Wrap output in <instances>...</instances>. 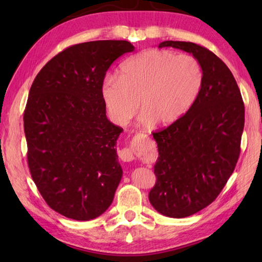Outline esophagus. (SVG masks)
Instances as JSON below:
<instances>
[{
	"label": "esophagus",
	"instance_id": "obj_1",
	"mask_svg": "<svg viewBox=\"0 0 262 262\" xmlns=\"http://www.w3.org/2000/svg\"><path fill=\"white\" fill-rule=\"evenodd\" d=\"M136 148H123L121 151H119V157L123 162H132L135 158Z\"/></svg>",
	"mask_w": 262,
	"mask_h": 262
}]
</instances>
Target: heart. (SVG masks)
I'll return each mask as SVG.
<instances>
[{"instance_id":"obj_1","label":"heart","mask_w":262,"mask_h":262,"mask_svg":"<svg viewBox=\"0 0 262 262\" xmlns=\"http://www.w3.org/2000/svg\"><path fill=\"white\" fill-rule=\"evenodd\" d=\"M203 79L196 57L154 48L122 62L119 76H105L100 95L110 119L119 126H126L141 106L142 125L168 127L194 105Z\"/></svg>"}]
</instances>
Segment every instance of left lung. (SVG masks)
<instances>
[{
	"label": "left lung",
	"instance_id": "left-lung-1",
	"mask_svg": "<svg viewBox=\"0 0 262 262\" xmlns=\"http://www.w3.org/2000/svg\"><path fill=\"white\" fill-rule=\"evenodd\" d=\"M158 47L190 53L205 74L188 112L152 133L158 158L149 201L162 215L184 219L209 206L232 174L241 154L245 107L232 73L214 53L186 41L167 40Z\"/></svg>",
	"mask_w": 262,
	"mask_h": 262
}]
</instances>
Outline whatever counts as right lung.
Listing matches in <instances>:
<instances>
[{
    "instance_id": "1",
    "label": "right lung",
    "mask_w": 262,
    "mask_h": 262,
    "mask_svg": "<svg viewBox=\"0 0 262 262\" xmlns=\"http://www.w3.org/2000/svg\"><path fill=\"white\" fill-rule=\"evenodd\" d=\"M126 40L70 46L43 66L24 112L31 177L53 210L90 221L111 206L122 177L100 85L111 64L134 51Z\"/></svg>"
}]
</instances>
